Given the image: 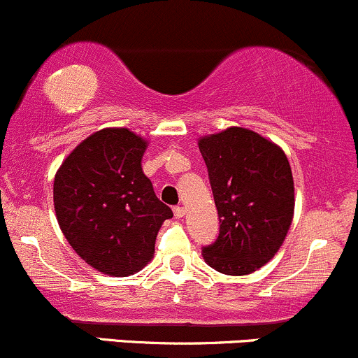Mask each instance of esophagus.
I'll return each mask as SVG.
<instances>
[{
    "label": "esophagus",
    "instance_id": "obj_1",
    "mask_svg": "<svg viewBox=\"0 0 358 358\" xmlns=\"http://www.w3.org/2000/svg\"><path fill=\"white\" fill-rule=\"evenodd\" d=\"M173 213L176 219H183L185 213H187V210H185V207H175L173 208Z\"/></svg>",
    "mask_w": 358,
    "mask_h": 358
}]
</instances>
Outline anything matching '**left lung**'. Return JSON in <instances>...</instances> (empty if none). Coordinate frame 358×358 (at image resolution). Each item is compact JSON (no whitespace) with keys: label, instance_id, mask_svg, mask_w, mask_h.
Masks as SVG:
<instances>
[{"label":"left lung","instance_id":"8db88e82","mask_svg":"<svg viewBox=\"0 0 358 358\" xmlns=\"http://www.w3.org/2000/svg\"><path fill=\"white\" fill-rule=\"evenodd\" d=\"M219 212L220 232L202 250L210 268L245 276L268 264L285 242L294 213L289 162L276 143L232 126L199 139Z\"/></svg>","mask_w":358,"mask_h":358}]
</instances>
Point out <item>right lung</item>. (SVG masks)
Masks as SVG:
<instances>
[{
  "mask_svg": "<svg viewBox=\"0 0 358 358\" xmlns=\"http://www.w3.org/2000/svg\"><path fill=\"white\" fill-rule=\"evenodd\" d=\"M146 148V139L127 127H104L72 150L53 180V207L65 239L106 276L145 268L159 227L173 217L143 173Z\"/></svg>",
  "mask_w": 358,
  "mask_h": 358,
  "instance_id": "right-lung-1",
  "label": "right lung"
}]
</instances>
